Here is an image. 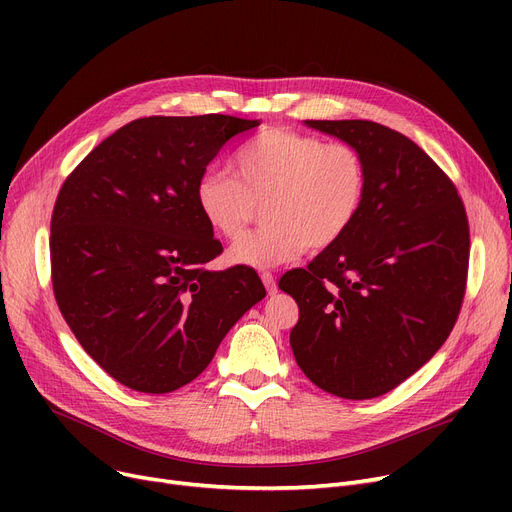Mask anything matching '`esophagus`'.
Here are the masks:
<instances>
[{
	"label": "esophagus",
	"mask_w": 512,
	"mask_h": 512,
	"mask_svg": "<svg viewBox=\"0 0 512 512\" xmlns=\"http://www.w3.org/2000/svg\"><path fill=\"white\" fill-rule=\"evenodd\" d=\"M261 280H263V284H265V290H267V294H276V292H278V284H276V278H274L270 272H263V274H261Z\"/></svg>",
	"instance_id": "esophagus-1"
}]
</instances>
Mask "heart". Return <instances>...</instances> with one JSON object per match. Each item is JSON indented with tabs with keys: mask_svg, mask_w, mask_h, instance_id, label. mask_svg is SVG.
I'll return each mask as SVG.
<instances>
[{
	"mask_svg": "<svg viewBox=\"0 0 512 512\" xmlns=\"http://www.w3.org/2000/svg\"><path fill=\"white\" fill-rule=\"evenodd\" d=\"M232 176L199 178L195 201L207 226L238 240L261 207L263 228L230 249L236 265L267 270L305 249L326 251L351 230L367 193L363 155L348 143H326L286 126L259 130L232 157Z\"/></svg>",
	"mask_w": 512,
	"mask_h": 512,
	"instance_id": "heart-1",
	"label": "heart"
}]
</instances>
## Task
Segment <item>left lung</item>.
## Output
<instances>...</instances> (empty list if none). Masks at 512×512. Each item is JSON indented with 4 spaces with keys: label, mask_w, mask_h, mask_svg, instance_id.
<instances>
[{
    "label": "left lung",
    "mask_w": 512,
    "mask_h": 512,
    "mask_svg": "<svg viewBox=\"0 0 512 512\" xmlns=\"http://www.w3.org/2000/svg\"><path fill=\"white\" fill-rule=\"evenodd\" d=\"M365 159L359 218L334 247L280 278L307 378L334 396H382L432 359L459 319L469 220L454 182L405 134L369 120H307Z\"/></svg>",
    "instance_id": "left-lung-1"
}]
</instances>
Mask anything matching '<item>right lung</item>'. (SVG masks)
<instances>
[{
	"label": "right lung",
	"mask_w": 512,
	"mask_h": 512,
	"mask_svg": "<svg viewBox=\"0 0 512 512\" xmlns=\"http://www.w3.org/2000/svg\"><path fill=\"white\" fill-rule=\"evenodd\" d=\"M255 126L222 114L132 120L60 188L53 297L87 355L130 390L166 394L193 382L265 297L247 265L207 270L224 249L195 201L209 161Z\"/></svg>",
	"instance_id": "obj_1"
}]
</instances>
